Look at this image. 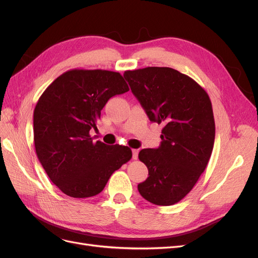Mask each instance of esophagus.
Segmentation results:
<instances>
[{
	"mask_svg": "<svg viewBox=\"0 0 258 258\" xmlns=\"http://www.w3.org/2000/svg\"><path fill=\"white\" fill-rule=\"evenodd\" d=\"M138 154H139V150H132V158L137 159L138 158Z\"/></svg>",
	"mask_w": 258,
	"mask_h": 258,
	"instance_id": "34e87169",
	"label": "esophagus"
}]
</instances>
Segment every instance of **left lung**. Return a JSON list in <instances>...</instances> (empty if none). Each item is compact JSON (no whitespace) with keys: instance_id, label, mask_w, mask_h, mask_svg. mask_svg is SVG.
<instances>
[{"instance_id":"obj_1","label":"left lung","mask_w":258,"mask_h":258,"mask_svg":"<svg viewBox=\"0 0 258 258\" xmlns=\"http://www.w3.org/2000/svg\"><path fill=\"white\" fill-rule=\"evenodd\" d=\"M123 76L150 120L165 124L160 146L139 153L148 169L139 192L154 205H174L192 189L212 154V103L198 83L174 69L148 67Z\"/></svg>"}]
</instances>
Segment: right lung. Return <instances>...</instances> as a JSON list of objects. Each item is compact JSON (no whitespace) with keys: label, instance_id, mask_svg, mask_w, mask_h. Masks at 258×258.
Listing matches in <instances>:
<instances>
[{"label":"right lung","instance_id":"1","mask_svg":"<svg viewBox=\"0 0 258 258\" xmlns=\"http://www.w3.org/2000/svg\"><path fill=\"white\" fill-rule=\"evenodd\" d=\"M128 90L118 72L74 69L57 77L38 99L33 115L36 155L68 196H96L131 159L128 146L93 142L89 135L107 101Z\"/></svg>","mask_w":258,"mask_h":258}]
</instances>
